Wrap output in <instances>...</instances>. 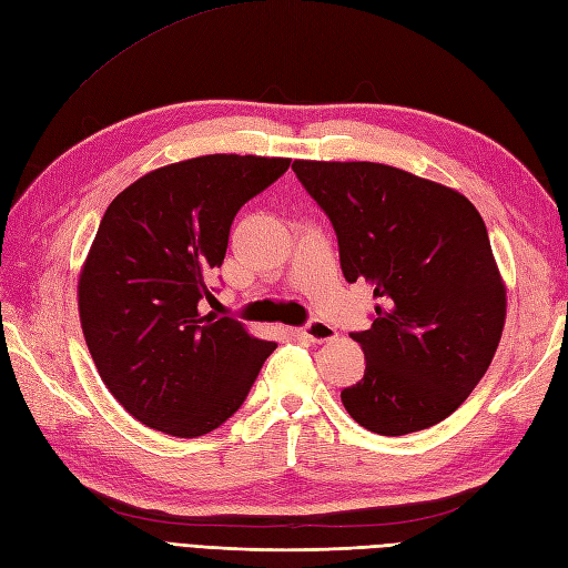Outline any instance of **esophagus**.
<instances>
[{"label":"esophagus","instance_id":"1","mask_svg":"<svg viewBox=\"0 0 568 568\" xmlns=\"http://www.w3.org/2000/svg\"><path fill=\"white\" fill-rule=\"evenodd\" d=\"M297 333H300L302 338H307L310 343H328V341H333V338L338 336L336 328L328 326V324H324V322H312L310 326L300 328Z\"/></svg>","mask_w":568,"mask_h":568}]
</instances>
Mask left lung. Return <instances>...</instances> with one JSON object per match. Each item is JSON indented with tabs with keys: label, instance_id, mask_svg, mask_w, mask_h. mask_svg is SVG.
I'll return each mask as SVG.
<instances>
[{
	"label": "left lung",
	"instance_id": "1",
	"mask_svg": "<svg viewBox=\"0 0 568 568\" xmlns=\"http://www.w3.org/2000/svg\"><path fill=\"white\" fill-rule=\"evenodd\" d=\"M326 211L347 283L379 300L372 328L353 333L365 376L341 390L374 434L427 429L473 394L497 353L506 285L483 215L456 189L367 160H295Z\"/></svg>",
	"mask_w": 568,
	"mask_h": 568
}]
</instances>
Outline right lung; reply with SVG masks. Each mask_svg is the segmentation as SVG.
<instances>
[{
  "label": "right lung",
  "instance_id": "obj_1",
  "mask_svg": "<svg viewBox=\"0 0 568 568\" xmlns=\"http://www.w3.org/2000/svg\"><path fill=\"white\" fill-rule=\"evenodd\" d=\"M290 158L213 153L143 174L112 199L79 273V318L100 379L141 425L209 434L244 403L275 343L199 312L230 225Z\"/></svg>",
  "mask_w": 568,
  "mask_h": 568
}]
</instances>
